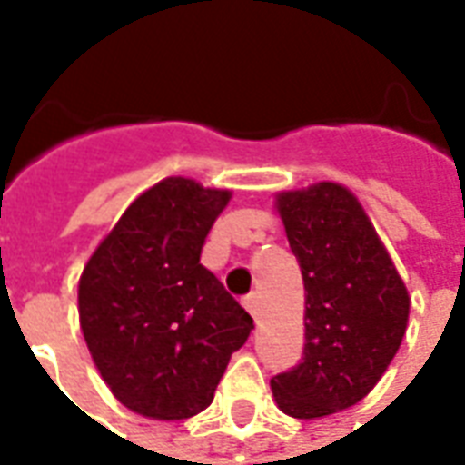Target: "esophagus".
<instances>
[{"instance_id":"obj_1","label":"esophagus","mask_w":465,"mask_h":465,"mask_svg":"<svg viewBox=\"0 0 465 465\" xmlns=\"http://www.w3.org/2000/svg\"><path fill=\"white\" fill-rule=\"evenodd\" d=\"M243 309H246V312L252 313L253 319H256V322H259V313H262V306H259V296H246V299H243Z\"/></svg>"}]
</instances>
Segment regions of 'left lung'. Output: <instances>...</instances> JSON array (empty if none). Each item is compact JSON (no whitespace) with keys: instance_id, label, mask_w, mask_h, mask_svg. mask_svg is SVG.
<instances>
[{"instance_id":"obj_1","label":"left lung","mask_w":465,"mask_h":465,"mask_svg":"<svg viewBox=\"0 0 465 465\" xmlns=\"http://www.w3.org/2000/svg\"><path fill=\"white\" fill-rule=\"evenodd\" d=\"M282 216L306 292L303 359L272 379L292 419L351 409L386 373L409 326L411 296L356 193L319 182L279 192Z\"/></svg>"}]
</instances>
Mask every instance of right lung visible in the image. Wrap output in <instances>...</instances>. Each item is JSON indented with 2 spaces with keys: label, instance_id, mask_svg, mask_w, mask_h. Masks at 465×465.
Instances as JSON below:
<instances>
[{
  "label": "right lung",
  "instance_id": "right-lung-1",
  "mask_svg": "<svg viewBox=\"0 0 465 465\" xmlns=\"http://www.w3.org/2000/svg\"><path fill=\"white\" fill-rule=\"evenodd\" d=\"M229 202V189L162 179L126 206L79 276L86 349L114 399L143 419L202 413L253 329L199 263Z\"/></svg>",
  "mask_w": 465,
  "mask_h": 465
}]
</instances>
